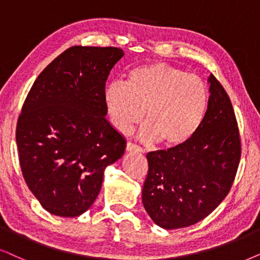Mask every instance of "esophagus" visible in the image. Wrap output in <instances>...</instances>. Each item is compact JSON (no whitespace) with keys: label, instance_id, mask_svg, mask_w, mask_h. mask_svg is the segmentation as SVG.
<instances>
[{"label":"esophagus","instance_id":"34e87169","mask_svg":"<svg viewBox=\"0 0 260 260\" xmlns=\"http://www.w3.org/2000/svg\"><path fill=\"white\" fill-rule=\"evenodd\" d=\"M126 151L127 152H133V153H141L143 152V148L138 145L133 144V143H127L126 145Z\"/></svg>","mask_w":260,"mask_h":260}]
</instances>
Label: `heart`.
Segmentation results:
<instances>
[{
  "label": "heart",
  "mask_w": 260,
  "mask_h": 260,
  "mask_svg": "<svg viewBox=\"0 0 260 260\" xmlns=\"http://www.w3.org/2000/svg\"><path fill=\"white\" fill-rule=\"evenodd\" d=\"M103 99L110 122L117 131H129L140 122L146 110L145 139L175 148L188 143L202 124L208 90L197 76L155 63L133 69L127 84L110 83Z\"/></svg>",
  "instance_id": "b5f03b06"
}]
</instances>
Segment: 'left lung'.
Wrapping results in <instances>:
<instances>
[{
  "instance_id": "obj_1",
  "label": "left lung",
  "mask_w": 260,
  "mask_h": 260,
  "mask_svg": "<svg viewBox=\"0 0 260 260\" xmlns=\"http://www.w3.org/2000/svg\"><path fill=\"white\" fill-rule=\"evenodd\" d=\"M208 107L199 131L179 147L148 152L143 205L164 230L191 226L209 215L230 192L241 155L231 100L208 77Z\"/></svg>"
}]
</instances>
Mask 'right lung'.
I'll return each instance as SVG.
<instances>
[{
    "label": "right lung",
    "mask_w": 260,
    "mask_h": 260,
    "mask_svg": "<svg viewBox=\"0 0 260 260\" xmlns=\"http://www.w3.org/2000/svg\"><path fill=\"white\" fill-rule=\"evenodd\" d=\"M124 52L74 46L44 69L16 126L23 178L57 216L85 213L99 196L106 168L122 157L126 139L106 119V81Z\"/></svg>",
    "instance_id": "right-lung-1"
}]
</instances>
